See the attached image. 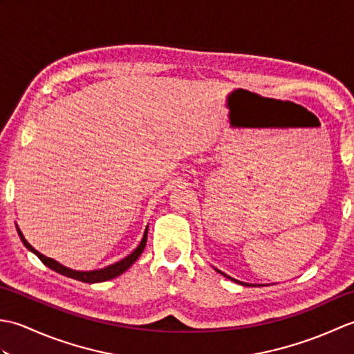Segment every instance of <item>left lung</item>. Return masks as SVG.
Masks as SVG:
<instances>
[{"label": "left lung", "mask_w": 354, "mask_h": 354, "mask_svg": "<svg viewBox=\"0 0 354 354\" xmlns=\"http://www.w3.org/2000/svg\"><path fill=\"white\" fill-rule=\"evenodd\" d=\"M217 270V272H221V270L219 269H216ZM222 275H225V277H227V278H230V280H232V281H236V283H239V284H243V286H261V284H250V283H243V281H239V280H234V278H231L230 275H227V274H223V272H221Z\"/></svg>", "instance_id": "left-lung-1"}]
</instances>
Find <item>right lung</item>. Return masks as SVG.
Masks as SVG:
<instances>
[{"instance_id":"add662e5","label":"right lung","mask_w":354,"mask_h":354,"mask_svg":"<svg viewBox=\"0 0 354 354\" xmlns=\"http://www.w3.org/2000/svg\"><path fill=\"white\" fill-rule=\"evenodd\" d=\"M18 230V234L22 240V243H24V246L27 248L28 251H32L35 255H37L39 257V260L44 263L45 266H48L50 269L56 270V272L62 274L65 277H70V278H74V280H79V281H84V283H102V281H106V280H111V278H115L118 275H122L124 270L129 269L135 261H137V259L141 255V252L145 251V246H146V242H147V228L145 231V236H142L140 245L137 246V250H135L133 252H131L127 257H124L123 260H120L117 263H114V265L111 266H106L103 269H97V270H86V272H82V270H74V269H70V268H65L62 266L61 263H57L56 260H53L50 257H45L44 254H41L39 251H36L35 248L30 245L27 240L24 239V236H22L21 230L17 227Z\"/></svg>"}]
</instances>
